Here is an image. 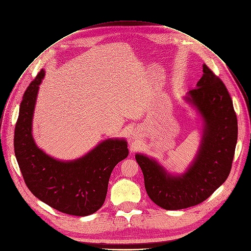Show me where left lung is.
<instances>
[{
  "mask_svg": "<svg viewBox=\"0 0 251 251\" xmlns=\"http://www.w3.org/2000/svg\"><path fill=\"white\" fill-rule=\"evenodd\" d=\"M197 88L187 100L204 118L201 147L193 165L182 176H172L153 159L136 154L148 197L165 210L201 204L228 177L237 140V119L224 82L206 64Z\"/></svg>",
  "mask_w": 251,
  "mask_h": 251,
  "instance_id": "left-lung-1",
  "label": "left lung"
}]
</instances>
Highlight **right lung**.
<instances>
[{
    "instance_id": "obj_1",
    "label": "right lung",
    "mask_w": 251,
    "mask_h": 251,
    "mask_svg": "<svg viewBox=\"0 0 251 251\" xmlns=\"http://www.w3.org/2000/svg\"><path fill=\"white\" fill-rule=\"evenodd\" d=\"M44 76L41 69L25 92L15 127V154L29 191L51 208L72 216L85 217L101 208L115 166L127 157L125 139H108L84 157L62 162L46 155L34 143L31 121Z\"/></svg>"
}]
</instances>
